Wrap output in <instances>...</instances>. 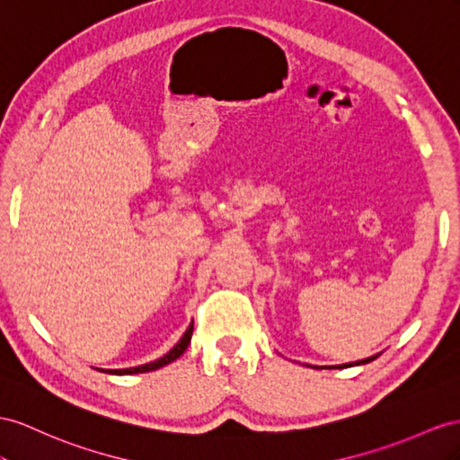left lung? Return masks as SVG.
Wrapping results in <instances>:
<instances>
[{
  "instance_id": "8db88e82",
  "label": "left lung",
  "mask_w": 460,
  "mask_h": 460,
  "mask_svg": "<svg viewBox=\"0 0 460 460\" xmlns=\"http://www.w3.org/2000/svg\"><path fill=\"white\" fill-rule=\"evenodd\" d=\"M373 359H376V356H373V358H367V359H361V361H356V365H361V363H369V361H373ZM353 363H346V365H342V367H351Z\"/></svg>"
}]
</instances>
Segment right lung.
Masks as SVG:
<instances>
[{"instance_id": "right-lung-1", "label": "right lung", "mask_w": 460, "mask_h": 460, "mask_svg": "<svg viewBox=\"0 0 460 460\" xmlns=\"http://www.w3.org/2000/svg\"><path fill=\"white\" fill-rule=\"evenodd\" d=\"M192 331H194V323L186 328V332L182 334V338L176 342V346L169 351L164 353V356L157 361H151V363H146V365H139V367H129V369H111L109 373H114V375H132V373H147V371H155L159 367H163V365H169L172 363L174 359H179L182 353L186 351L188 344H190V338H192Z\"/></svg>"}]
</instances>
